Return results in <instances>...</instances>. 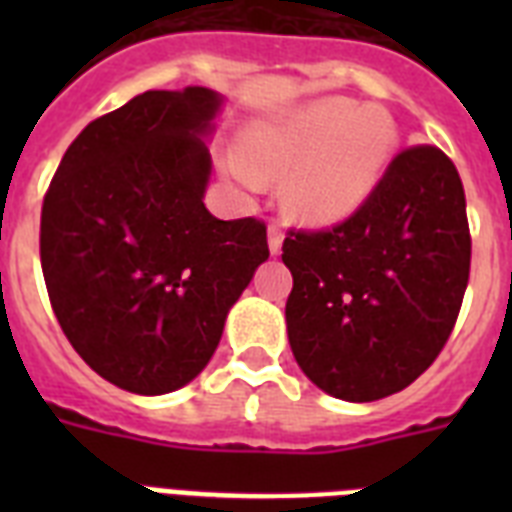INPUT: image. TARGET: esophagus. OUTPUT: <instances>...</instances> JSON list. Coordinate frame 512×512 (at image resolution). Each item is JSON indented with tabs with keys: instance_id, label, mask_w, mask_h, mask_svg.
Wrapping results in <instances>:
<instances>
[{
	"instance_id": "esophagus-1",
	"label": "esophagus",
	"mask_w": 512,
	"mask_h": 512,
	"mask_svg": "<svg viewBox=\"0 0 512 512\" xmlns=\"http://www.w3.org/2000/svg\"><path fill=\"white\" fill-rule=\"evenodd\" d=\"M281 244H284V231H281L279 225H271L268 228V249H271V255H279Z\"/></svg>"
}]
</instances>
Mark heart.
<instances>
[{
  "mask_svg": "<svg viewBox=\"0 0 512 512\" xmlns=\"http://www.w3.org/2000/svg\"><path fill=\"white\" fill-rule=\"evenodd\" d=\"M393 151L396 127L385 111L321 98L249 127L233 175L257 188L289 171V209L305 223L335 225L372 196Z\"/></svg>",
  "mask_w": 512,
  "mask_h": 512,
  "instance_id": "obj_1",
  "label": "heart"
}]
</instances>
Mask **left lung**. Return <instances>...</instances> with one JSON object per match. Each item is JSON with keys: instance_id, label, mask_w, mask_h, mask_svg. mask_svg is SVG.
Wrapping results in <instances>:
<instances>
[{"instance_id": "obj_1", "label": "left lung", "mask_w": 512, "mask_h": 512, "mask_svg": "<svg viewBox=\"0 0 512 512\" xmlns=\"http://www.w3.org/2000/svg\"><path fill=\"white\" fill-rule=\"evenodd\" d=\"M287 332L305 377L342 401L412 385L452 335L470 276L465 191L452 159L412 146L327 231H289Z\"/></svg>"}]
</instances>
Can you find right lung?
<instances>
[{
    "label": "right lung",
    "mask_w": 512,
    "mask_h": 512,
    "mask_svg": "<svg viewBox=\"0 0 512 512\" xmlns=\"http://www.w3.org/2000/svg\"><path fill=\"white\" fill-rule=\"evenodd\" d=\"M223 95L148 90L79 132L42 204L39 255L74 350L116 388L162 396L209 364L268 260L265 223L204 207Z\"/></svg>",
    "instance_id": "right-lung-1"
}]
</instances>
